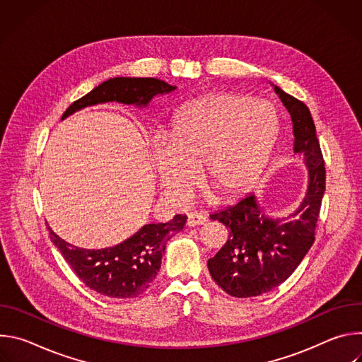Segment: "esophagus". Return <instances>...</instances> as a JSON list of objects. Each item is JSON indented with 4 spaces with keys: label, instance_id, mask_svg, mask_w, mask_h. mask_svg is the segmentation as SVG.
<instances>
[{
    "label": "esophagus",
    "instance_id": "esophagus-1",
    "mask_svg": "<svg viewBox=\"0 0 362 362\" xmlns=\"http://www.w3.org/2000/svg\"><path fill=\"white\" fill-rule=\"evenodd\" d=\"M206 222H208V219H206L204 216L199 215V214H190L187 216V221H186V225L189 228H194V226H200V225H204Z\"/></svg>",
    "mask_w": 362,
    "mask_h": 362
}]
</instances>
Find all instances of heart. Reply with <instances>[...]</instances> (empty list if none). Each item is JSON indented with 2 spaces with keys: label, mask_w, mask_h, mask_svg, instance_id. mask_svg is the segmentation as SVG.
Instances as JSON below:
<instances>
[{
  "label": "heart",
  "mask_w": 362,
  "mask_h": 362,
  "mask_svg": "<svg viewBox=\"0 0 362 362\" xmlns=\"http://www.w3.org/2000/svg\"><path fill=\"white\" fill-rule=\"evenodd\" d=\"M276 134L278 115L265 98L236 93L193 98L175 113L166 140L153 144L160 187L173 200H185L199 168L204 187L232 200L259 177Z\"/></svg>",
  "instance_id": "heart-1"
}]
</instances>
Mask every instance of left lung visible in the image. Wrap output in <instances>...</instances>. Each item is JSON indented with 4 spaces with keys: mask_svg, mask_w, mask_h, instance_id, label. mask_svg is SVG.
I'll return each mask as SVG.
<instances>
[{
    "mask_svg": "<svg viewBox=\"0 0 362 362\" xmlns=\"http://www.w3.org/2000/svg\"><path fill=\"white\" fill-rule=\"evenodd\" d=\"M292 120L293 153L308 168V189L288 218L264 214L255 194L211 215L229 230V239L208 261L214 281L230 296L250 298L285 282L315 240L325 192V166L311 112L302 101L274 86Z\"/></svg>",
    "mask_w": 362,
    "mask_h": 362,
    "instance_id": "obj_1",
    "label": "left lung"
}]
</instances>
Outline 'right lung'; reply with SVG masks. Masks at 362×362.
Returning <instances> with one entry per match:
<instances>
[{"label":"right lung","instance_id":"1","mask_svg":"<svg viewBox=\"0 0 362 362\" xmlns=\"http://www.w3.org/2000/svg\"><path fill=\"white\" fill-rule=\"evenodd\" d=\"M175 86L151 77H115L101 83L84 97L74 101L63 119L100 103L117 101L123 105L146 107L154 95L168 94ZM185 215H176L166 223H148L124 242L105 249H84L70 245L49 230V238L76 275L90 289L110 298H136L156 278L166 243L179 233Z\"/></svg>","mask_w":362,"mask_h":362}]
</instances>
